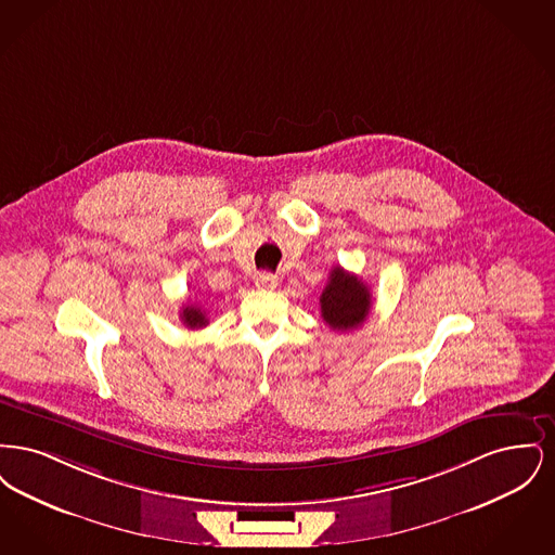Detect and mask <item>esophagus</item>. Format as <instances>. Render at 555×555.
<instances>
[{"mask_svg":"<svg viewBox=\"0 0 555 555\" xmlns=\"http://www.w3.org/2000/svg\"><path fill=\"white\" fill-rule=\"evenodd\" d=\"M256 287L258 289H274L276 287V276H272V274H268V272H262L258 279H256Z\"/></svg>","mask_w":555,"mask_h":555,"instance_id":"esophagus-1","label":"esophagus"}]
</instances>
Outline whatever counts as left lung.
Instances as JSON below:
<instances>
[{
    "mask_svg": "<svg viewBox=\"0 0 555 555\" xmlns=\"http://www.w3.org/2000/svg\"><path fill=\"white\" fill-rule=\"evenodd\" d=\"M370 306L372 295L369 285L341 266H335L320 295L322 320L333 331H351L364 324V320L369 318Z\"/></svg>",
    "mask_w": 555,
    "mask_h": 555,
    "instance_id": "1",
    "label": "left lung"
}]
</instances>
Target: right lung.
I'll list each match as a JSON object with an SVG mask.
<instances>
[{"label":"right lung","mask_w":555,"mask_h":555,"mask_svg":"<svg viewBox=\"0 0 555 555\" xmlns=\"http://www.w3.org/2000/svg\"><path fill=\"white\" fill-rule=\"evenodd\" d=\"M181 320H183V324H185L186 328H202V326H206V324H208L206 312H204L202 308H197L195 304L183 306V310H181Z\"/></svg>","instance_id":"obj_1"}]
</instances>
